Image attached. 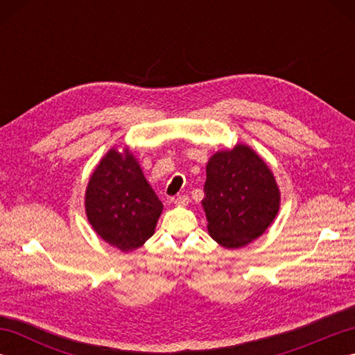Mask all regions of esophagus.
Wrapping results in <instances>:
<instances>
[{
    "instance_id": "1",
    "label": "esophagus",
    "mask_w": 355,
    "mask_h": 355,
    "mask_svg": "<svg viewBox=\"0 0 355 355\" xmlns=\"http://www.w3.org/2000/svg\"><path fill=\"white\" fill-rule=\"evenodd\" d=\"M173 202H175L177 206H187L189 205V197H187V195H177Z\"/></svg>"
}]
</instances>
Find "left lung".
Listing matches in <instances>:
<instances>
[{
    "label": "left lung",
    "instance_id": "left-lung-1",
    "mask_svg": "<svg viewBox=\"0 0 355 355\" xmlns=\"http://www.w3.org/2000/svg\"><path fill=\"white\" fill-rule=\"evenodd\" d=\"M202 207L218 244L239 248L267 230L279 210L276 180L262 158L245 145L220 150L206 166Z\"/></svg>",
    "mask_w": 355,
    "mask_h": 355
}]
</instances>
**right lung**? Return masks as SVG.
<instances>
[{
  "label": "right lung",
  "mask_w": 355,
  "mask_h": 355,
  "mask_svg": "<svg viewBox=\"0 0 355 355\" xmlns=\"http://www.w3.org/2000/svg\"><path fill=\"white\" fill-rule=\"evenodd\" d=\"M85 210L97 235L130 252L154 235L163 205L134 155L111 149L89 178Z\"/></svg>",
  "instance_id": "right-lung-1"
}]
</instances>
